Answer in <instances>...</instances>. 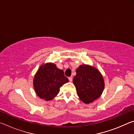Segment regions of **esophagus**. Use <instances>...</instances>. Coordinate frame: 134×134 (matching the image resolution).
Here are the masks:
<instances>
[{
	"instance_id": "1",
	"label": "esophagus",
	"mask_w": 134,
	"mask_h": 134,
	"mask_svg": "<svg viewBox=\"0 0 134 134\" xmlns=\"http://www.w3.org/2000/svg\"><path fill=\"white\" fill-rule=\"evenodd\" d=\"M69 80L70 81H72V77H69Z\"/></svg>"
}]
</instances>
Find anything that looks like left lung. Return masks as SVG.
Returning a JSON list of instances; mask_svg holds the SVG:
<instances>
[{
    "mask_svg": "<svg viewBox=\"0 0 134 134\" xmlns=\"http://www.w3.org/2000/svg\"><path fill=\"white\" fill-rule=\"evenodd\" d=\"M72 82L79 98L86 104L98 99L105 87L103 77L99 70L86 64L81 65L76 69Z\"/></svg>",
    "mask_w": 134,
    "mask_h": 134,
    "instance_id": "left-lung-1",
    "label": "left lung"
}]
</instances>
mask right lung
<instances>
[{
    "mask_svg": "<svg viewBox=\"0 0 134 134\" xmlns=\"http://www.w3.org/2000/svg\"><path fill=\"white\" fill-rule=\"evenodd\" d=\"M69 81L63 70L58 69L53 63H46L41 65L35 74L34 87L41 99L51 100L58 94L60 87Z\"/></svg>",
    "mask_w": 134,
    "mask_h": 134,
    "instance_id": "1",
    "label": "right lung"
}]
</instances>
